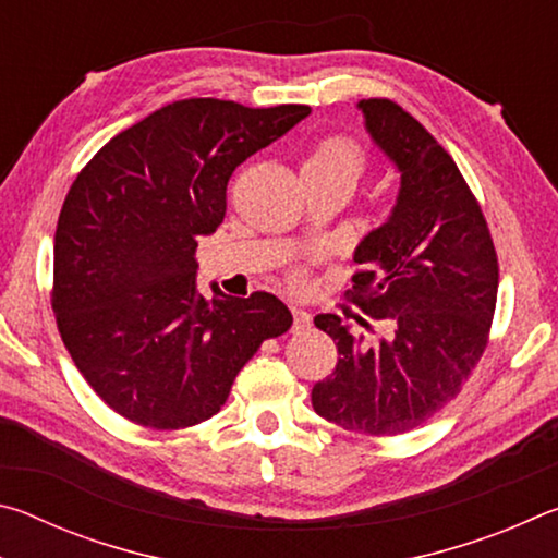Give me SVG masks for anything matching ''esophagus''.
I'll return each mask as SVG.
<instances>
[{"label":"esophagus","instance_id":"1","mask_svg":"<svg viewBox=\"0 0 558 558\" xmlns=\"http://www.w3.org/2000/svg\"><path fill=\"white\" fill-rule=\"evenodd\" d=\"M310 325H313V317H310V313L292 307V332H302V329H307Z\"/></svg>","mask_w":558,"mask_h":558}]
</instances>
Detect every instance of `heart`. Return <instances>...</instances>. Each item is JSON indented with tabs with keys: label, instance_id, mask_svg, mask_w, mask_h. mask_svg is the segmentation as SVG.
Returning a JSON list of instances; mask_svg holds the SVG:
<instances>
[{
	"label": "heart",
	"instance_id": "1",
	"mask_svg": "<svg viewBox=\"0 0 558 558\" xmlns=\"http://www.w3.org/2000/svg\"><path fill=\"white\" fill-rule=\"evenodd\" d=\"M366 169H369V155H366L359 140L349 135H327L310 149L305 162H302V177L313 179V182L342 184L354 192V186L364 179ZM288 286L292 290H305L307 270H290Z\"/></svg>",
	"mask_w": 558,
	"mask_h": 558
}]
</instances>
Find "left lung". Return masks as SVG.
Here are the masks:
<instances>
[{"mask_svg": "<svg viewBox=\"0 0 558 558\" xmlns=\"http://www.w3.org/2000/svg\"><path fill=\"white\" fill-rule=\"evenodd\" d=\"M359 108L399 167L401 189L389 221L359 243L347 300L386 335L366 342L337 315L315 317L339 359L332 376L315 384L313 409L344 430L401 436L446 409L475 372L489 342L499 266L480 202L438 140L389 98Z\"/></svg>", "mask_w": 558, "mask_h": 558, "instance_id": "1", "label": "left lung"}]
</instances>
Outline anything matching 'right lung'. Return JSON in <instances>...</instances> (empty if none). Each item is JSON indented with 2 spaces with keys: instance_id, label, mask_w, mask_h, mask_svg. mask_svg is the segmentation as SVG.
<instances>
[{
  "instance_id": "right-lung-1",
  "label": "right lung",
  "mask_w": 558,
  "mask_h": 558,
  "mask_svg": "<svg viewBox=\"0 0 558 558\" xmlns=\"http://www.w3.org/2000/svg\"><path fill=\"white\" fill-rule=\"evenodd\" d=\"M307 116L177 100L75 177L56 226L51 307L73 364L122 418L157 430L209 421L258 347L290 329L270 292L196 295L194 256L223 221L235 167Z\"/></svg>"
}]
</instances>
